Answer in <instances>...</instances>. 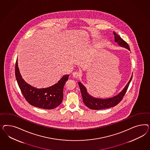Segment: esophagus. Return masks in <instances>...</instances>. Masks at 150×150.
Returning a JSON list of instances; mask_svg holds the SVG:
<instances>
[{
  "mask_svg": "<svg viewBox=\"0 0 150 150\" xmlns=\"http://www.w3.org/2000/svg\"><path fill=\"white\" fill-rule=\"evenodd\" d=\"M80 75H81V73L79 71H74L73 73V76L75 78H78L80 77Z\"/></svg>",
  "mask_w": 150,
  "mask_h": 150,
  "instance_id": "1",
  "label": "esophagus"
}]
</instances>
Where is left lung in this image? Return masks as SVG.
<instances>
[{"label":"left lung","mask_w":150,"mask_h":150,"mask_svg":"<svg viewBox=\"0 0 150 150\" xmlns=\"http://www.w3.org/2000/svg\"><path fill=\"white\" fill-rule=\"evenodd\" d=\"M114 35L115 38V41L116 42H118L119 45L123 47H125L127 48V50H130V47L125 41H124L123 39L115 32H114ZM132 76L131 79H130L127 86L125 87L123 91H122L119 95L115 96L112 98H110L108 99H99V98H95L92 97V96L89 95L87 93L86 88L80 82H79L78 83L81 90L82 97V100L84 104L90 109H94V110L109 108L117 105L121 102L122 100H123L124 96H125L127 92L129 84L132 81Z\"/></svg>","instance_id":"8db88e82"}]
</instances>
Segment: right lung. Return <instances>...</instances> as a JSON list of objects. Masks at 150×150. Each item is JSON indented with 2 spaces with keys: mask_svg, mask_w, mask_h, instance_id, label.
Returning <instances> with one entry per match:
<instances>
[{
  "mask_svg": "<svg viewBox=\"0 0 150 150\" xmlns=\"http://www.w3.org/2000/svg\"><path fill=\"white\" fill-rule=\"evenodd\" d=\"M69 75H64L57 83L45 88H36L23 80L19 72L18 61L15 64V77L18 86L27 102L33 106L45 109H54L61 104L63 88Z\"/></svg>",
  "mask_w": 150,
  "mask_h": 150,
  "instance_id": "add662e5",
  "label": "right lung"
}]
</instances>
